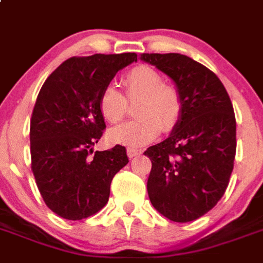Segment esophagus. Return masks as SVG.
Instances as JSON below:
<instances>
[{"instance_id": "esophagus-1", "label": "esophagus", "mask_w": 263, "mask_h": 263, "mask_svg": "<svg viewBox=\"0 0 263 263\" xmlns=\"http://www.w3.org/2000/svg\"><path fill=\"white\" fill-rule=\"evenodd\" d=\"M141 152H143V151L139 149V148H127V155H128V157H131V159L135 156H138V155H140Z\"/></svg>"}]
</instances>
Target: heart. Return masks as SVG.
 I'll return each instance as SVG.
<instances>
[{"mask_svg":"<svg viewBox=\"0 0 263 263\" xmlns=\"http://www.w3.org/2000/svg\"><path fill=\"white\" fill-rule=\"evenodd\" d=\"M127 99L140 97L135 114L139 118L109 129L108 140L115 144L141 145L156 138L159 132L177 125L184 109L182 93L177 86L164 83L155 68L139 65L123 75ZM99 111L108 123H119L127 111V100L115 84H107L99 95Z\"/></svg>","mask_w":263,"mask_h":263,"instance_id":"heart-1","label":"heart"}]
</instances>
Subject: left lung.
<instances>
[{
	"mask_svg": "<svg viewBox=\"0 0 263 263\" xmlns=\"http://www.w3.org/2000/svg\"><path fill=\"white\" fill-rule=\"evenodd\" d=\"M170 75L184 109L171 136L144 152L152 161L147 189L154 208L175 222L195 221L221 200L236 157V116L216 74L176 52L141 54Z\"/></svg>",
	"mask_w": 263,
	"mask_h": 263,
	"instance_id": "left-lung-1",
	"label": "left lung"
}]
</instances>
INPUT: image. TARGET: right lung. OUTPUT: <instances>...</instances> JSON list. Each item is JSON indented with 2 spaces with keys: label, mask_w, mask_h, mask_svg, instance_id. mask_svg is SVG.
<instances>
[{
  "label": "right lung",
  "mask_w": 263,
  "mask_h": 263,
  "mask_svg": "<svg viewBox=\"0 0 263 263\" xmlns=\"http://www.w3.org/2000/svg\"><path fill=\"white\" fill-rule=\"evenodd\" d=\"M135 52L72 57L49 75L30 120L31 171L45 204L84 220L107 204L114 176L128 163L123 145L95 151L106 129L99 95Z\"/></svg>",
  "instance_id": "1"
}]
</instances>
